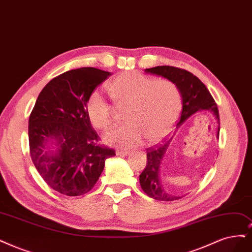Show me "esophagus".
<instances>
[{
  "label": "esophagus",
  "mask_w": 252,
  "mask_h": 252,
  "mask_svg": "<svg viewBox=\"0 0 252 252\" xmlns=\"http://www.w3.org/2000/svg\"><path fill=\"white\" fill-rule=\"evenodd\" d=\"M117 156H128L131 155V152H127V151H117L116 152Z\"/></svg>",
  "instance_id": "1"
}]
</instances>
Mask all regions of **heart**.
Listing matches in <instances>:
<instances>
[{
    "label": "heart",
    "mask_w": 252,
    "mask_h": 252,
    "mask_svg": "<svg viewBox=\"0 0 252 252\" xmlns=\"http://www.w3.org/2000/svg\"><path fill=\"white\" fill-rule=\"evenodd\" d=\"M110 95L118 107H128L127 126L116 127L104 136L110 146L132 148L144 139L150 144L170 133L182 110L181 92L169 80H157L139 71L118 74L108 84ZM87 115L96 128L108 129L114 123V108L99 93L89 96Z\"/></svg>",
    "instance_id": "heart-1"
}]
</instances>
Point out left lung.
Masks as SVG:
<instances>
[{"mask_svg":"<svg viewBox=\"0 0 252 252\" xmlns=\"http://www.w3.org/2000/svg\"><path fill=\"white\" fill-rule=\"evenodd\" d=\"M146 73L156 74L173 82L178 86L182 96V114L176 127L183 126L186 120L190 118L198 111L208 110L211 111L216 117L219 125V112L213 96L206 85L193 73L173 66H156L146 68ZM220 126L217 128V138L219 136ZM173 136L164 143L151 147L147 150V163L145 169L139 176V181L142 190L148 196L162 201H172L180 199L184 196H175V195L167 192L161 183V166L167 150L170 145Z\"/></svg>","mask_w":252,"mask_h":252,"instance_id":"left-lung-1","label":"left lung"}]
</instances>
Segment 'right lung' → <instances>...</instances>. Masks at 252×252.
Here are the masks:
<instances>
[{
  "instance_id": "obj_1",
  "label": "right lung",
  "mask_w": 252,
  "mask_h": 252,
  "mask_svg": "<svg viewBox=\"0 0 252 252\" xmlns=\"http://www.w3.org/2000/svg\"><path fill=\"white\" fill-rule=\"evenodd\" d=\"M111 73L93 67L64 72L39 93L29 118L31 159L43 181L67 196L89 192L115 156L96 144L86 105L89 96Z\"/></svg>"
}]
</instances>
